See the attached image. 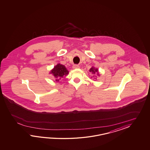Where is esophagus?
Returning <instances> with one entry per match:
<instances>
[{
	"label": "esophagus",
	"instance_id": "obj_1",
	"mask_svg": "<svg viewBox=\"0 0 150 150\" xmlns=\"http://www.w3.org/2000/svg\"><path fill=\"white\" fill-rule=\"evenodd\" d=\"M73 68L74 69H79V68H80V67L78 65L75 64V65H74V66H73Z\"/></svg>",
	"mask_w": 150,
	"mask_h": 150
}]
</instances>
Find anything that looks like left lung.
<instances>
[{"label": "left lung", "mask_w": 150, "mask_h": 150, "mask_svg": "<svg viewBox=\"0 0 150 150\" xmlns=\"http://www.w3.org/2000/svg\"><path fill=\"white\" fill-rule=\"evenodd\" d=\"M89 72H91L93 74H95L96 73H98V75L99 76V72H98V69H96L95 67H92L91 68V69L89 70ZM94 77V76H93Z\"/></svg>", "instance_id": "8db88e82"}]
</instances>
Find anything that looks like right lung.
<instances>
[{"label": "right lung", "instance_id": "obj_1", "mask_svg": "<svg viewBox=\"0 0 150 150\" xmlns=\"http://www.w3.org/2000/svg\"><path fill=\"white\" fill-rule=\"evenodd\" d=\"M50 74H52L54 76L56 81H58L61 78L67 76L69 74V71L64 65L58 64L52 70H51Z\"/></svg>", "mask_w": 150, "mask_h": 150}]
</instances>
